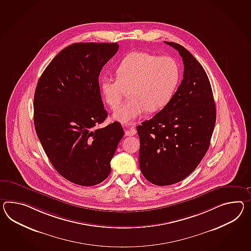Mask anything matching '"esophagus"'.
<instances>
[{
	"mask_svg": "<svg viewBox=\"0 0 251 251\" xmlns=\"http://www.w3.org/2000/svg\"><path fill=\"white\" fill-rule=\"evenodd\" d=\"M124 130H125V134L127 136H132V135L136 134V132H137L135 127H129V126L124 127Z\"/></svg>",
	"mask_w": 251,
	"mask_h": 251,
	"instance_id": "obj_1",
	"label": "esophagus"
}]
</instances>
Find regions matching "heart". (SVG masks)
I'll return each mask as SVG.
<instances>
[{
	"mask_svg": "<svg viewBox=\"0 0 251 251\" xmlns=\"http://www.w3.org/2000/svg\"><path fill=\"white\" fill-rule=\"evenodd\" d=\"M117 77L103 76L100 81L104 100L114 109L128 90V100L114 110L112 118L128 124L147 110L157 111L171 100L179 78L177 63L171 57L142 51L126 56L116 68Z\"/></svg>",
	"mask_w": 251,
	"mask_h": 251,
	"instance_id": "1",
	"label": "heart"
}]
</instances>
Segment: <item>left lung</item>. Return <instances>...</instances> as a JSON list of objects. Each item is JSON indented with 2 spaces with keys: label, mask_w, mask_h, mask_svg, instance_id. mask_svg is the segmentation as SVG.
I'll use <instances>...</instances> for the list:
<instances>
[{
  "label": "left lung",
  "mask_w": 251,
  "mask_h": 251,
  "mask_svg": "<svg viewBox=\"0 0 251 251\" xmlns=\"http://www.w3.org/2000/svg\"><path fill=\"white\" fill-rule=\"evenodd\" d=\"M165 43L182 57L183 80L162 110L137 126L141 173L158 186L179 182L195 171L208 151L216 123L213 93L205 70L183 46Z\"/></svg>",
  "instance_id": "8db88e82"
}]
</instances>
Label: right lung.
Here are the masks:
<instances>
[{"instance_id":"obj_1","label":"right lung","mask_w":251,"mask_h":251,"mask_svg":"<svg viewBox=\"0 0 251 251\" xmlns=\"http://www.w3.org/2000/svg\"><path fill=\"white\" fill-rule=\"evenodd\" d=\"M117 43H74L61 50L38 80L34 127L50 163L73 183L94 186L110 173L124 134L121 123L95 128L107 118L99 75Z\"/></svg>"}]
</instances>
